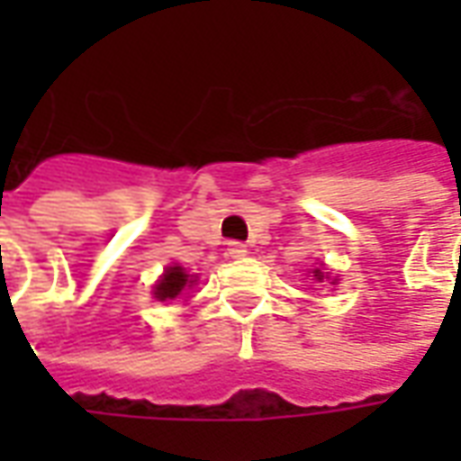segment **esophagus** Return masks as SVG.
<instances>
[{"instance_id":"esophagus-1","label":"esophagus","mask_w":461,"mask_h":461,"mask_svg":"<svg viewBox=\"0 0 461 461\" xmlns=\"http://www.w3.org/2000/svg\"><path fill=\"white\" fill-rule=\"evenodd\" d=\"M227 254H230L231 259H241V257H247V244H241V241H230V244H227Z\"/></svg>"}]
</instances>
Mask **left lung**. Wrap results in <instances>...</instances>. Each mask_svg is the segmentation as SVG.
Here are the masks:
<instances>
[{
	"label": "left lung",
	"instance_id": "left-lung-1",
	"mask_svg": "<svg viewBox=\"0 0 461 461\" xmlns=\"http://www.w3.org/2000/svg\"><path fill=\"white\" fill-rule=\"evenodd\" d=\"M313 276H316V279H319V281H323V271L313 269Z\"/></svg>",
	"mask_w": 461,
	"mask_h": 461
}]
</instances>
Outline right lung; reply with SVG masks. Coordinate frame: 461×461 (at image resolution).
I'll return each mask as SVG.
<instances>
[{"label":"right lung","instance_id":"add662e5","mask_svg":"<svg viewBox=\"0 0 461 461\" xmlns=\"http://www.w3.org/2000/svg\"><path fill=\"white\" fill-rule=\"evenodd\" d=\"M190 284V276L185 274L182 267H167V271L162 274V279L155 284V299H175V296H180L182 291L187 289Z\"/></svg>","mask_w":461,"mask_h":461}]
</instances>
